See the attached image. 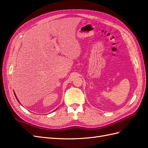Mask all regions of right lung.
<instances>
[{
  "label": "right lung",
  "instance_id": "1",
  "mask_svg": "<svg viewBox=\"0 0 148 148\" xmlns=\"http://www.w3.org/2000/svg\"><path fill=\"white\" fill-rule=\"evenodd\" d=\"M15 97H16V99L18 100V99H17V97H16V95H15ZM18 102H19V101H18Z\"/></svg>",
  "mask_w": 148,
  "mask_h": 148
}]
</instances>
